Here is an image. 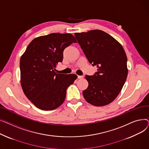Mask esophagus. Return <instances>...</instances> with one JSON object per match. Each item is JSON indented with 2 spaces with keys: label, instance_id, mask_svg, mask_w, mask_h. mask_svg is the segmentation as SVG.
<instances>
[{
  "label": "esophagus",
  "instance_id": "34e87169",
  "mask_svg": "<svg viewBox=\"0 0 149 149\" xmlns=\"http://www.w3.org/2000/svg\"><path fill=\"white\" fill-rule=\"evenodd\" d=\"M84 77L83 76H77V78L78 79H82Z\"/></svg>",
  "mask_w": 149,
  "mask_h": 149
}]
</instances>
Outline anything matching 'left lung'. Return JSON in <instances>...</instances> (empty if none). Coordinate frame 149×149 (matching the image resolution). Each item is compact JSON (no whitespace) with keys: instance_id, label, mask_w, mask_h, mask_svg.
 Wrapping results in <instances>:
<instances>
[{"instance_id":"left-lung-1","label":"left lung","mask_w":149,"mask_h":149,"mask_svg":"<svg viewBox=\"0 0 149 149\" xmlns=\"http://www.w3.org/2000/svg\"><path fill=\"white\" fill-rule=\"evenodd\" d=\"M74 36L89 63L97 68L94 75L85 76L88 86L82 92L84 97L94 106L107 105L117 97L126 80L125 51L118 41L101 30Z\"/></svg>"}]
</instances>
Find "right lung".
Returning a JSON list of instances; mask_svg holds the SVG:
<instances>
[{
  "label": "right lung",
  "instance_id": "right-lung-1",
  "mask_svg": "<svg viewBox=\"0 0 149 149\" xmlns=\"http://www.w3.org/2000/svg\"><path fill=\"white\" fill-rule=\"evenodd\" d=\"M71 33H52L34 38L20 61V84L27 98L38 108L50 111L64 102L68 86L77 76L56 73L64 50L76 42Z\"/></svg>",
  "mask_w": 149,
  "mask_h": 149
}]
</instances>
